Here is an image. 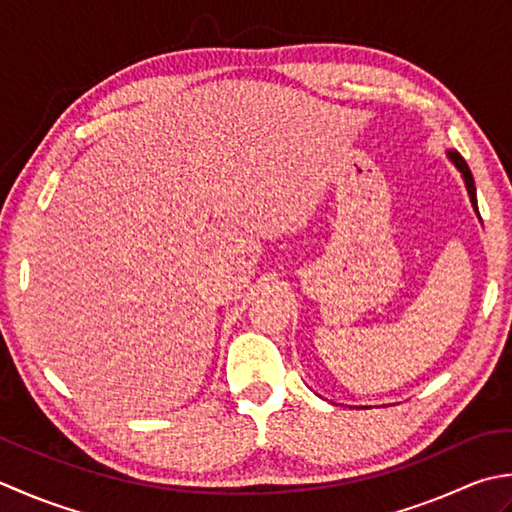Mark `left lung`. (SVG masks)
Returning <instances> with one entry per match:
<instances>
[{"label": "left lung", "instance_id": "left-lung-1", "mask_svg": "<svg viewBox=\"0 0 512 512\" xmlns=\"http://www.w3.org/2000/svg\"><path fill=\"white\" fill-rule=\"evenodd\" d=\"M446 154H448V159L453 161L455 168L462 172V179H464V183H466L468 196H471V203H473L475 212H477V216H479V210H477V194H475V181H473V174H471V170H468V165H466V161L462 159V154H460V152H455V150H448Z\"/></svg>", "mask_w": 512, "mask_h": 512}]
</instances>
